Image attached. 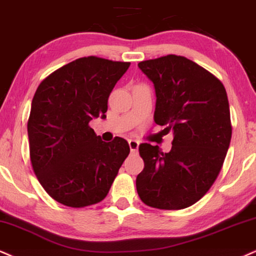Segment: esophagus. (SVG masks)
Here are the masks:
<instances>
[{"instance_id":"obj_1","label":"esophagus","mask_w":256,"mask_h":256,"mask_svg":"<svg viewBox=\"0 0 256 256\" xmlns=\"http://www.w3.org/2000/svg\"><path fill=\"white\" fill-rule=\"evenodd\" d=\"M128 144H129V147H130L132 152H138V144H138V141L130 138V140H128Z\"/></svg>"}]
</instances>
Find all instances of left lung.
<instances>
[{
  "label": "left lung",
  "instance_id": "left-lung-1",
  "mask_svg": "<svg viewBox=\"0 0 256 256\" xmlns=\"http://www.w3.org/2000/svg\"><path fill=\"white\" fill-rule=\"evenodd\" d=\"M153 82L154 121L173 133L172 150L141 144L144 171L138 197L148 206L179 210L209 191L220 174L232 138L226 91L220 80L194 62L168 54L138 64Z\"/></svg>",
  "mask_w": 256,
  "mask_h": 256
}]
</instances>
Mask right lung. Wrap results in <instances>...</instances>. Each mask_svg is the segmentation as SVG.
Wrapping results in <instances>:
<instances>
[{"label":"right lung","instance_id":"1","mask_svg":"<svg viewBox=\"0 0 256 256\" xmlns=\"http://www.w3.org/2000/svg\"><path fill=\"white\" fill-rule=\"evenodd\" d=\"M129 65L84 56L38 86L27 123L30 162L47 194L66 206L103 200L130 152L124 138L104 142L89 126L106 118L109 94Z\"/></svg>","mask_w":256,"mask_h":256}]
</instances>
